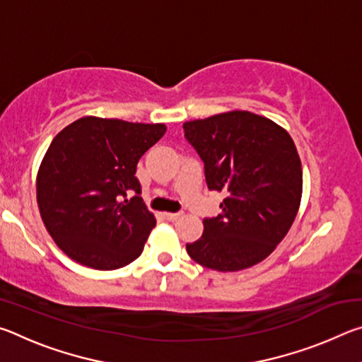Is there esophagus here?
<instances>
[{
  "mask_svg": "<svg viewBox=\"0 0 362 362\" xmlns=\"http://www.w3.org/2000/svg\"><path fill=\"white\" fill-rule=\"evenodd\" d=\"M163 217L166 218V220H169V222H175V220L180 217V214H177V212H164Z\"/></svg>",
  "mask_w": 362,
  "mask_h": 362,
  "instance_id": "34e87169",
  "label": "esophagus"
}]
</instances>
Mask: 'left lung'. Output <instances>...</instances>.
Returning a JSON list of instances; mask_svg holds the SVG:
<instances>
[{
	"mask_svg": "<svg viewBox=\"0 0 362 362\" xmlns=\"http://www.w3.org/2000/svg\"><path fill=\"white\" fill-rule=\"evenodd\" d=\"M204 163L207 188L223 192L222 214L204 218L192 259L216 272L257 265L291 230L302 199V163L289 132L265 116L235 110L183 122Z\"/></svg>",
	"mask_w": 362,
	"mask_h": 362,
	"instance_id": "obj_1",
	"label": "left lung"
}]
</instances>
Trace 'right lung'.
Wrapping results in <instances>:
<instances>
[{
	"instance_id": "add662e5",
	"label": "right lung",
	"mask_w": 362,
	"mask_h": 362,
	"mask_svg": "<svg viewBox=\"0 0 362 362\" xmlns=\"http://www.w3.org/2000/svg\"><path fill=\"white\" fill-rule=\"evenodd\" d=\"M164 132V124L84 116L54 137L36 175V201L71 260L116 269L142 254L156 218L139 196L136 170Z\"/></svg>"
}]
</instances>
